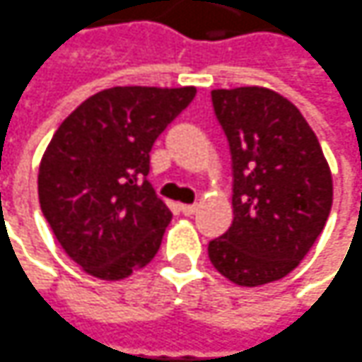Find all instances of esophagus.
Here are the masks:
<instances>
[{
	"label": "esophagus",
	"mask_w": 362,
	"mask_h": 362,
	"mask_svg": "<svg viewBox=\"0 0 362 362\" xmlns=\"http://www.w3.org/2000/svg\"><path fill=\"white\" fill-rule=\"evenodd\" d=\"M179 209H181L183 215H193V213L197 211V205H185V203H183V205H179Z\"/></svg>",
	"instance_id": "1"
}]
</instances>
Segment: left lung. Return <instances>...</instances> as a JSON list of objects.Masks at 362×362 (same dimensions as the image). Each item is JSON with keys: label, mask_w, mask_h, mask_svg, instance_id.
Instances as JSON below:
<instances>
[{"label": "left lung", "mask_w": 362, "mask_h": 362, "mask_svg": "<svg viewBox=\"0 0 362 362\" xmlns=\"http://www.w3.org/2000/svg\"><path fill=\"white\" fill-rule=\"evenodd\" d=\"M233 159V223L209 243L223 277L257 287L288 275L321 235L333 177L319 139L288 99L265 87L211 91Z\"/></svg>", "instance_id": "left-lung-1"}]
</instances>
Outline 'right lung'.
I'll return each instance as SVG.
<instances>
[{
    "label": "right lung",
    "instance_id": "obj_1",
    "mask_svg": "<svg viewBox=\"0 0 362 362\" xmlns=\"http://www.w3.org/2000/svg\"><path fill=\"white\" fill-rule=\"evenodd\" d=\"M195 87H111L59 125L37 177L43 217L63 251L103 281L129 277L161 247L171 211L155 195L149 153Z\"/></svg>",
    "mask_w": 362,
    "mask_h": 362
}]
</instances>
